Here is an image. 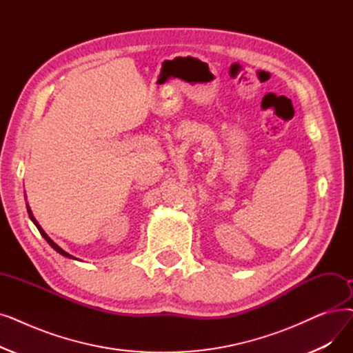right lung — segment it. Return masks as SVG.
I'll list each match as a JSON object with an SVG mask.
<instances>
[{"label": "right lung", "mask_w": 353, "mask_h": 353, "mask_svg": "<svg viewBox=\"0 0 353 353\" xmlns=\"http://www.w3.org/2000/svg\"><path fill=\"white\" fill-rule=\"evenodd\" d=\"M27 212H28V214H30V219H32V221H33V223H34V225L37 226V229H39V232L41 234V236H43V238H44L46 241H48V242H49V245H50V247H52L53 250H56V251H57L59 254H62L63 256H68V258H74V256H72L70 254L65 252V251H63L62 248H60V247H59V245H56V243H54V242H53V241H52V239H50V238H49L48 235H46V232L43 231V229L40 228V225L37 223V221L34 219V216H33V214H32V210H30V208H28V206H27Z\"/></svg>", "instance_id": "obj_1"}]
</instances>
